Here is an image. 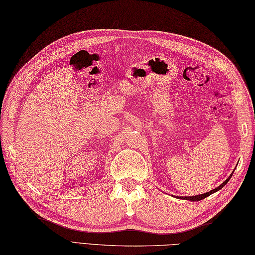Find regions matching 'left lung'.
Returning <instances> with one entry per match:
<instances>
[{"label": "left lung", "instance_id": "obj_1", "mask_svg": "<svg viewBox=\"0 0 255 255\" xmlns=\"http://www.w3.org/2000/svg\"><path fill=\"white\" fill-rule=\"evenodd\" d=\"M234 171H235V170H234ZM234 171H233L232 174H230V176L228 177V178L222 183V185H220V186H218V187L215 188V189H213V190H211V191H209V192L203 193V194H199V195H192V197H176V198H179V199H181V200H189V201H192V202H195V201H200V200H203V199H205V198H208L209 195H211L212 193H214V192H217L218 190H221V189H222L225 185H226V183L229 181V179L232 178Z\"/></svg>", "mask_w": 255, "mask_h": 255}]
</instances>
